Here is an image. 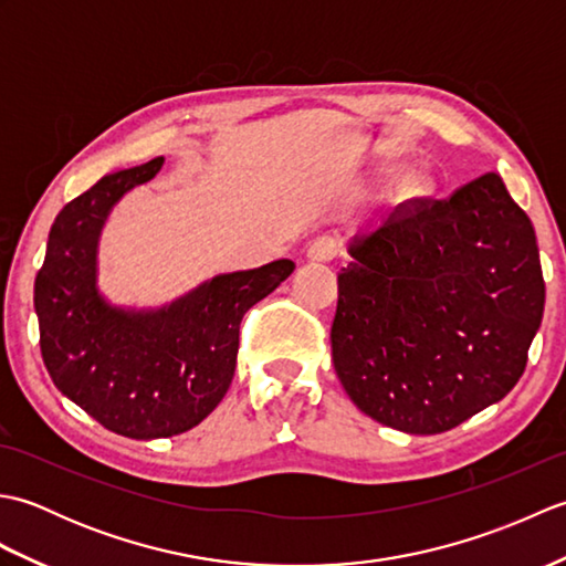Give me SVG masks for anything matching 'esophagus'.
<instances>
[{
  "label": "esophagus",
  "mask_w": 566,
  "mask_h": 566,
  "mask_svg": "<svg viewBox=\"0 0 566 566\" xmlns=\"http://www.w3.org/2000/svg\"><path fill=\"white\" fill-rule=\"evenodd\" d=\"M340 255V243L335 238L323 235L308 245V258L314 262H331Z\"/></svg>",
  "instance_id": "34e87169"
}]
</instances>
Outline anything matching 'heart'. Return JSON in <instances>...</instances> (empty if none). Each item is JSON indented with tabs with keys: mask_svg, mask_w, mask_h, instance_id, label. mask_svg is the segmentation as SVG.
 Listing matches in <instances>:
<instances>
[{
	"mask_svg": "<svg viewBox=\"0 0 566 566\" xmlns=\"http://www.w3.org/2000/svg\"><path fill=\"white\" fill-rule=\"evenodd\" d=\"M406 185L411 187L413 191H420V189H426L428 187V182H426V177H420V175H411L406 179Z\"/></svg>",
	"mask_w": 566,
	"mask_h": 566,
	"instance_id": "1",
	"label": "heart"
}]
</instances>
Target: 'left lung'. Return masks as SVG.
<instances>
[{
    "label": "left lung",
    "instance_id": "left-lung-1",
    "mask_svg": "<svg viewBox=\"0 0 566 566\" xmlns=\"http://www.w3.org/2000/svg\"><path fill=\"white\" fill-rule=\"evenodd\" d=\"M331 345L343 389L377 423L438 436L501 401L545 311L535 228L496 172L450 199H408L355 240Z\"/></svg>",
    "mask_w": 566,
    "mask_h": 566
}]
</instances>
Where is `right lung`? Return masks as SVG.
I'll list each match as a JSON object with an SVG mask.
<instances>
[{"label": "right lung", "mask_w": 566, "mask_h": 566, "mask_svg": "<svg viewBox=\"0 0 566 566\" xmlns=\"http://www.w3.org/2000/svg\"><path fill=\"white\" fill-rule=\"evenodd\" d=\"M165 158L102 177L65 203L35 274L41 355L55 387L116 436L172 438L231 387L245 311L294 272L292 260L219 274L155 311L116 308L97 290V243L114 203Z\"/></svg>", "instance_id": "obj_1"}]
</instances>
